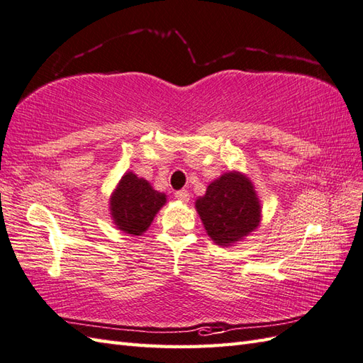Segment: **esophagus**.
<instances>
[{
  "instance_id": "1",
  "label": "esophagus",
  "mask_w": 363,
  "mask_h": 363,
  "mask_svg": "<svg viewBox=\"0 0 363 363\" xmlns=\"http://www.w3.org/2000/svg\"><path fill=\"white\" fill-rule=\"evenodd\" d=\"M174 198L181 202H189L190 201V193L187 190H179L174 193Z\"/></svg>"
}]
</instances>
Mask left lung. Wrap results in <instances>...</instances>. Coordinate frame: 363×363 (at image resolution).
<instances>
[{
	"label": "left lung",
	"mask_w": 363,
	"mask_h": 363,
	"mask_svg": "<svg viewBox=\"0 0 363 363\" xmlns=\"http://www.w3.org/2000/svg\"><path fill=\"white\" fill-rule=\"evenodd\" d=\"M195 208L215 244L230 247L255 232L261 223V201L247 174L232 170L207 185Z\"/></svg>",
	"instance_id": "obj_1"
}]
</instances>
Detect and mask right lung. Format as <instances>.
I'll use <instances>...</instances> for the list:
<instances>
[{
  "label": "right lung",
  "instance_id": "1",
  "mask_svg": "<svg viewBox=\"0 0 363 363\" xmlns=\"http://www.w3.org/2000/svg\"><path fill=\"white\" fill-rule=\"evenodd\" d=\"M167 202V195L133 172H126L109 196V215L117 230L140 237Z\"/></svg>",
  "mask_w": 363,
  "mask_h": 363
}]
</instances>
